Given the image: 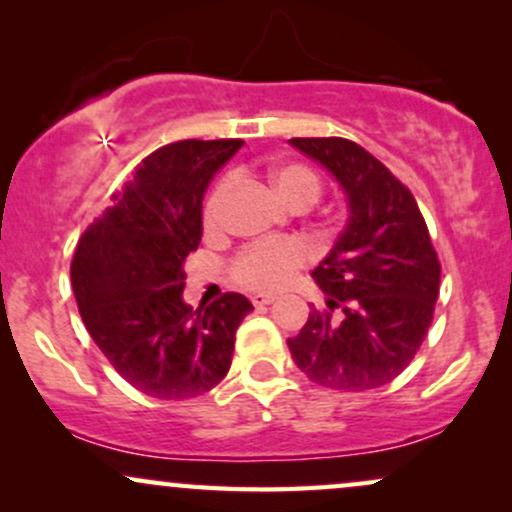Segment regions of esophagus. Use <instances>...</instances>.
<instances>
[{
    "instance_id": "obj_1",
    "label": "esophagus",
    "mask_w": 512,
    "mask_h": 512,
    "mask_svg": "<svg viewBox=\"0 0 512 512\" xmlns=\"http://www.w3.org/2000/svg\"><path fill=\"white\" fill-rule=\"evenodd\" d=\"M276 301V298L272 296V293H255L252 296V303H255V308H264V305H272Z\"/></svg>"
}]
</instances>
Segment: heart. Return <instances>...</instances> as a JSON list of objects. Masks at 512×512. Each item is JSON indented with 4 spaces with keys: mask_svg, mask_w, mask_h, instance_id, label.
<instances>
[{
    "mask_svg": "<svg viewBox=\"0 0 512 512\" xmlns=\"http://www.w3.org/2000/svg\"><path fill=\"white\" fill-rule=\"evenodd\" d=\"M231 182L219 180L204 202V226L214 231L219 226L223 199ZM272 187L284 204L291 209L310 207L322 195V180L305 163H284L272 170ZM310 262L308 245L301 240H260L243 248L231 264L233 281L250 291H279L289 286L305 264Z\"/></svg>",
    "mask_w": 512,
    "mask_h": 512,
    "instance_id": "heart-1",
    "label": "heart"
}]
</instances>
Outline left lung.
Masks as SVG:
<instances>
[{"mask_svg": "<svg viewBox=\"0 0 512 512\" xmlns=\"http://www.w3.org/2000/svg\"><path fill=\"white\" fill-rule=\"evenodd\" d=\"M349 197V223L313 279L327 296L289 349L310 380L363 392L397 378L424 344L440 291V260L419 204L363 146L342 137H293Z\"/></svg>", "mask_w": 512, "mask_h": 512, "instance_id": "1", "label": "left lung"}]
</instances>
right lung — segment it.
I'll use <instances>...</instances> for the list:
<instances>
[{
  "mask_svg": "<svg viewBox=\"0 0 512 512\" xmlns=\"http://www.w3.org/2000/svg\"><path fill=\"white\" fill-rule=\"evenodd\" d=\"M243 139H182L139 163L79 238L72 289L81 320L129 385L156 399H190L226 378L236 330L252 303L223 293L192 310L185 264L202 240L209 180Z\"/></svg>",
  "mask_w": 512,
  "mask_h": 512,
  "instance_id": "right-lung-1",
  "label": "right lung"
}]
</instances>
